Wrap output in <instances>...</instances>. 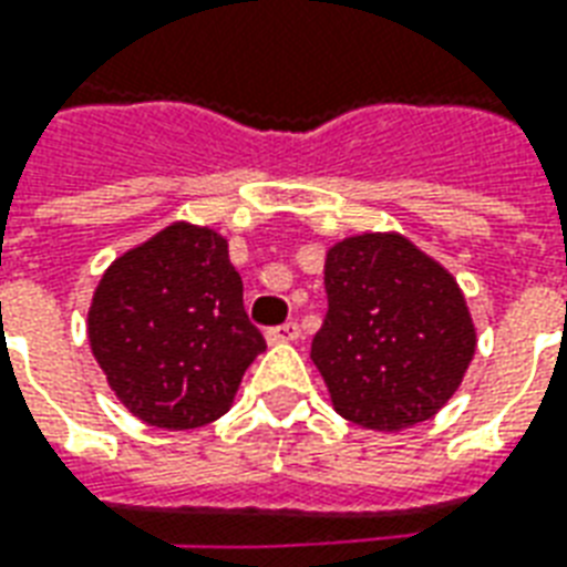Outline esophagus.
Masks as SVG:
<instances>
[{
    "instance_id": "34e87169",
    "label": "esophagus",
    "mask_w": 567,
    "mask_h": 567,
    "mask_svg": "<svg viewBox=\"0 0 567 567\" xmlns=\"http://www.w3.org/2000/svg\"><path fill=\"white\" fill-rule=\"evenodd\" d=\"M297 339H300V324H297V321H288V324L270 327V330H267V342H270V346H279V342H297Z\"/></svg>"
}]
</instances>
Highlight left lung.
Instances as JSON below:
<instances>
[{
	"instance_id": "8db88e82",
	"label": "left lung",
	"mask_w": 567,
	"mask_h": 567,
	"mask_svg": "<svg viewBox=\"0 0 567 567\" xmlns=\"http://www.w3.org/2000/svg\"><path fill=\"white\" fill-rule=\"evenodd\" d=\"M324 291L312 363L333 409L379 433L439 414L477 346L454 276L396 230L354 234L327 249Z\"/></svg>"
}]
</instances>
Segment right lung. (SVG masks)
I'll list each match as a JSON object with an SVG mask.
<instances>
[{
  "mask_svg": "<svg viewBox=\"0 0 567 567\" xmlns=\"http://www.w3.org/2000/svg\"><path fill=\"white\" fill-rule=\"evenodd\" d=\"M90 348L125 409L158 430L228 412L261 330L219 230L174 221L104 270L86 316Z\"/></svg>",
  "mask_w": 567,
  "mask_h": 567,
  "instance_id": "1",
  "label": "right lung"
}]
</instances>
